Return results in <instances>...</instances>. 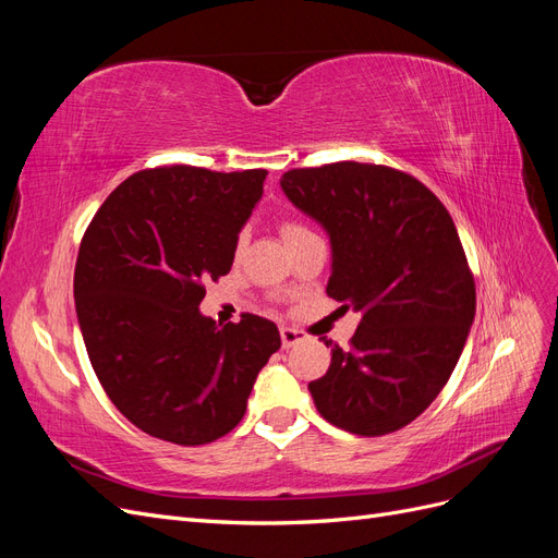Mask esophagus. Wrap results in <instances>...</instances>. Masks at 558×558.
Segmentation results:
<instances>
[{
    "mask_svg": "<svg viewBox=\"0 0 558 558\" xmlns=\"http://www.w3.org/2000/svg\"><path fill=\"white\" fill-rule=\"evenodd\" d=\"M279 335H281V344H283V349H291V347H295V344H300V342H305V340H307V335H305V332H302V330H295V328H289V326H281Z\"/></svg>",
    "mask_w": 558,
    "mask_h": 558,
    "instance_id": "1",
    "label": "esophagus"
}]
</instances>
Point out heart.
Instances as JSON below:
<instances>
[{
	"instance_id": "obj_1",
	"label": "heart",
	"mask_w": 558,
	"mask_h": 558,
	"mask_svg": "<svg viewBox=\"0 0 558 558\" xmlns=\"http://www.w3.org/2000/svg\"><path fill=\"white\" fill-rule=\"evenodd\" d=\"M305 232H310V230H307L305 226H302V223H298V221H283V226H281V234H283L286 242H291V240L300 238V234H305ZM238 244H240V246L244 244V234H240Z\"/></svg>"
}]
</instances>
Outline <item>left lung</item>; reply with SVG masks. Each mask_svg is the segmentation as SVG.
<instances>
[{
	"mask_svg": "<svg viewBox=\"0 0 558 558\" xmlns=\"http://www.w3.org/2000/svg\"><path fill=\"white\" fill-rule=\"evenodd\" d=\"M332 248L326 293L361 324L310 381L318 414L353 435L400 430L449 381L475 320V279L449 211L393 167L332 162L281 177Z\"/></svg>",
	"mask_w": 558,
	"mask_h": 558,
	"instance_id": "8db88e82",
	"label": "left lung"
}]
</instances>
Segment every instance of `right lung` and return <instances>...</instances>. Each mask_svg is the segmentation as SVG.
I'll use <instances>...</instances> for the list:
<instances>
[{"label":"right lung","instance_id":"obj_1","mask_svg":"<svg viewBox=\"0 0 558 558\" xmlns=\"http://www.w3.org/2000/svg\"><path fill=\"white\" fill-rule=\"evenodd\" d=\"M265 170L172 165L125 179L83 234L74 300L95 375L128 421L181 447L240 424L263 365L281 347L272 320L199 314L205 281L230 272Z\"/></svg>","mask_w":558,"mask_h":558}]
</instances>
